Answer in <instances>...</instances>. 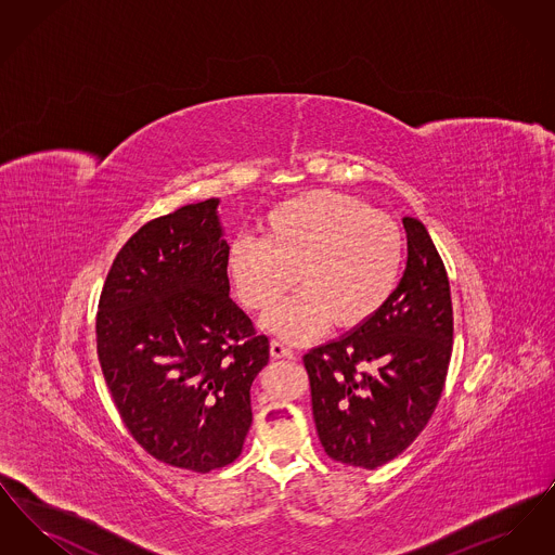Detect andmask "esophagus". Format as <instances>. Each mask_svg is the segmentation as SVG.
I'll return each mask as SVG.
<instances>
[{"mask_svg":"<svg viewBox=\"0 0 555 555\" xmlns=\"http://www.w3.org/2000/svg\"><path fill=\"white\" fill-rule=\"evenodd\" d=\"M270 356H272V358H293V349L283 344V341L272 339V341H270Z\"/></svg>","mask_w":555,"mask_h":555,"instance_id":"1","label":"esophagus"}]
</instances>
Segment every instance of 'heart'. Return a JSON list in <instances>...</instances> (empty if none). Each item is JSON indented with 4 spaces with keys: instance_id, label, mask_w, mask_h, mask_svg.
<instances>
[{
    "instance_id": "obj_1",
    "label": "heart",
    "mask_w": 555,
    "mask_h": 555,
    "mask_svg": "<svg viewBox=\"0 0 555 555\" xmlns=\"http://www.w3.org/2000/svg\"><path fill=\"white\" fill-rule=\"evenodd\" d=\"M262 229L264 237L231 241L227 272L247 310H266L297 279L301 289L266 314L272 333L306 341L331 320L339 328H356L391 299L403 237L383 211L349 195L312 191L274 206Z\"/></svg>"
}]
</instances>
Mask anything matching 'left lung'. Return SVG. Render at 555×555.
Segmentation results:
<instances>
[{
  "label": "left lung",
  "instance_id": "obj_1",
  "mask_svg": "<svg viewBox=\"0 0 555 555\" xmlns=\"http://www.w3.org/2000/svg\"><path fill=\"white\" fill-rule=\"evenodd\" d=\"M408 262L391 299L366 324L304 356L318 439L328 457L374 470L433 416L448 376L453 310L443 260L405 216Z\"/></svg>",
  "mask_w": 555,
  "mask_h": 555
}]
</instances>
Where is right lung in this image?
<instances>
[{
  "mask_svg": "<svg viewBox=\"0 0 555 555\" xmlns=\"http://www.w3.org/2000/svg\"><path fill=\"white\" fill-rule=\"evenodd\" d=\"M216 208L211 197L143 224L116 254L95 320L107 389L134 441L195 473L237 460L270 356L229 297Z\"/></svg>",
  "mask_w": 555,
  "mask_h": 555,
  "instance_id": "obj_1",
  "label": "right lung"
}]
</instances>
